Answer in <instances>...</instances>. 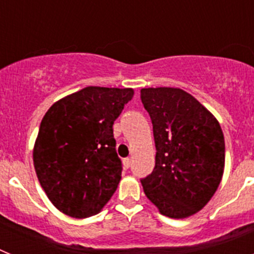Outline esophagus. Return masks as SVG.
Returning <instances> with one entry per match:
<instances>
[{"mask_svg": "<svg viewBox=\"0 0 254 254\" xmlns=\"http://www.w3.org/2000/svg\"><path fill=\"white\" fill-rule=\"evenodd\" d=\"M131 164H132V159L127 158V159H125V160H123V165H125V168H127V169L131 167Z\"/></svg>", "mask_w": 254, "mask_h": 254, "instance_id": "34e87169", "label": "esophagus"}]
</instances>
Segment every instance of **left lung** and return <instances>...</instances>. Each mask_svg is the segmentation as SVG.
I'll list each match as a JSON object with an SVG mask.
<instances>
[{
  "mask_svg": "<svg viewBox=\"0 0 254 254\" xmlns=\"http://www.w3.org/2000/svg\"><path fill=\"white\" fill-rule=\"evenodd\" d=\"M154 129L155 167L141 181L159 212L186 219L212 198L225 168L223 129L215 116L179 87H143Z\"/></svg>",
  "mask_w": 254,
  "mask_h": 254,
  "instance_id": "8db88e82",
  "label": "left lung"
}]
</instances>
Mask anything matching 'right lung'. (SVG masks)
I'll return each mask as SVG.
<instances>
[{
  "instance_id": "1",
  "label": "right lung",
  "mask_w": 254,
  "mask_h": 254,
  "mask_svg": "<svg viewBox=\"0 0 254 254\" xmlns=\"http://www.w3.org/2000/svg\"><path fill=\"white\" fill-rule=\"evenodd\" d=\"M133 89L87 86L44 114L33 149L38 181L53 206L85 219L99 214L122 178L113 123Z\"/></svg>"
}]
</instances>
